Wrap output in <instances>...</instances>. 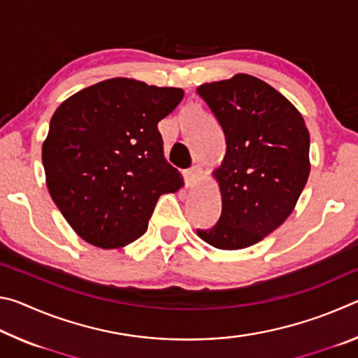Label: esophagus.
Listing matches in <instances>:
<instances>
[{
  "instance_id": "34e87169",
  "label": "esophagus",
  "mask_w": 358,
  "mask_h": 358,
  "mask_svg": "<svg viewBox=\"0 0 358 358\" xmlns=\"http://www.w3.org/2000/svg\"><path fill=\"white\" fill-rule=\"evenodd\" d=\"M202 177V167L201 166H192L185 172V180L187 187H194L199 180Z\"/></svg>"
}]
</instances>
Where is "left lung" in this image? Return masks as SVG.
<instances>
[{"label": "left lung", "mask_w": 358, "mask_h": 358, "mask_svg": "<svg viewBox=\"0 0 358 358\" xmlns=\"http://www.w3.org/2000/svg\"><path fill=\"white\" fill-rule=\"evenodd\" d=\"M226 136V155L211 175L221 192V217L197 235L217 250H243L292 213L310 177V132L286 96L257 77L235 74L202 83Z\"/></svg>", "instance_id": "left-lung-1"}]
</instances>
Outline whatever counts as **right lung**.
I'll list each match as a JSON object with an SVG mask.
<instances>
[{"label":"right lung","instance_id":"add662e5","mask_svg":"<svg viewBox=\"0 0 358 358\" xmlns=\"http://www.w3.org/2000/svg\"><path fill=\"white\" fill-rule=\"evenodd\" d=\"M185 92L107 78L63 101L42 143L52 201L78 237L115 250L147 232L155 205L183 177L164 157L157 123Z\"/></svg>","mask_w":358,"mask_h":358}]
</instances>
